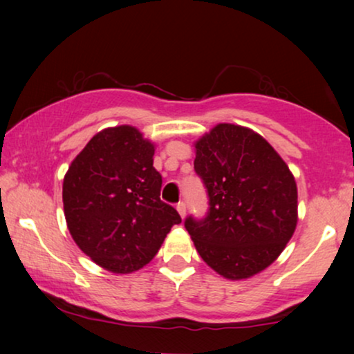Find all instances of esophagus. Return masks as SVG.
<instances>
[{"label":"esophagus","mask_w":354,"mask_h":354,"mask_svg":"<svg viewBox=\"0 0 354 354\" xmlns=\"http://www.w3.org/2000/svg\"><path fill=\"white\" fill-rule=\"evenodd\" d=\"M176 207H177L178 214H180V217L183 219V217H185V212H187V206H185V203H183V201H178Z\"/></svg>","instance_id":"esophagus-1"}]
</instances>
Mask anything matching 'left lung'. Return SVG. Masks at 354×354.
<instances>
[{"instance_id": "8db88e82", "label": "left lung", "mask_w": 354, "mask_h": 354, "mask_svg": "<svg viewBox=\"0 0 354 354\" xmlns=\"http://www.w3.org/2000/svg\"><path fill=\"white\" fill-rule=\"evenodd\" d=\"M195 172L209 209L185 219L203 261L230 280L250 279L274 263L298 222L293 174L251 129L217 124L195 143Z\"/></svg>"}]
</instances>
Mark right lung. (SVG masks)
Here are the masks:
<instances>
[{"instance_id":"add662e5","label":"right lung","mask_w":354,"mask_h":354,"mask_svg":"<svg viewBox=\"0 0 354 354\" xmlns=\"http://www.w3.org/2000/svg\"><path fill=\"white\" fill-rule=\"evenodd\" d=\"M154 145L132 125L101 130L77 154L62 183L64 216L77 246L114 274L147 266L178 212L161 201Z\"/></svg>"}]
</instances>
